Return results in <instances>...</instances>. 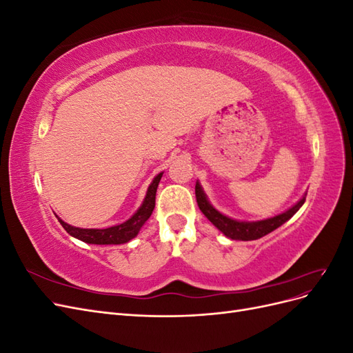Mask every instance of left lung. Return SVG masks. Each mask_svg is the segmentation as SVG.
Returning a JSON list of instances; mask_svg holds the SVG:
<instances>
[{
    "mask_svg": "<svg viewBox=\"0 0 353 353\" xmlns=\"http://www.w3.org/2000/svg\"><path fill=\"white\" fill-rule=\"evenodd\" d=\"M196 199H197V205L200 210L203 212V215H205L213 225L223 234V236L231 240L250 241V240H258L266 236V234L272 232L274 230L281 227L284 222L290 219L294 213L302 208L306 199V193L290 209H287L285 212L280 213V215H275L272 218H266L262 221H237L223 215V213H221L210 205V201L208 200V196L205 191H203L199 181L196 183Z\"/></svg>",
    "mask_w": 353,
    "mask_h": 353,
    "instance_id": "1",
    "label": "left lung"
}]
</instances>
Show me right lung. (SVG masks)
<instances>
[{
    "mask_svg": "<svg viewBox=\"0 0 353 353\" xmlns=\"http://www.w3.org/2000/svg\"><path fill=\"white\" fill-rule=\"evenodd\" d=\"M163 172H160L159 175L154 176L152 181V184L148 185L145 197L143 200V205L138 208V210L134 213V215L119 223V225H113L109 228H78L69 225L63 219H60L57 215L59 222L61 223V227L65 228L72 237L78 239L83 243L88 244H123L132 240L134 237L138 236L141 227L145 223V221L152 216L153 209H154V203H156V191L157 185L160 183V178H162Z\"/></svg>",
    "mask_w": 353,
    "mask_h": 353,
    "instance_id": "1",
    "label": "right lung"
}]
</instances>
